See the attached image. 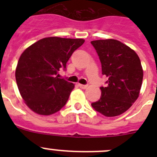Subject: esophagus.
Here are the masks:
<instances>
[{
    "label": "esophagus",
    "mask_w": 157,
    "mask_h": 157,
    "mask_svg": "<svg viewBox=\"0 0 157 157\" xmlns=\"http://www.w3.org/2000/svg\"><path fill=\"white\" fill-rule=\"evenodd\" d=\"M78 86L82 89H86L88 86L87 85H82V84H78Z\"/></svg>",
    "instance_id": "1"
}]
</instances>
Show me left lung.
<instances>
[{"label": "left lung", "mask_w": 157, "mask_h": 157, "mask_svg": "<svg viewBox=\"0 0 157 157\" xmlns=\"http://www.w3.org/2000/svg\"><path fill=\"white\" fill-rule=\"evenodd\" d=\"M101 63L102 75L108 77L101 86L100 100L91 104L94 110L107 117L123 114L138 99L143 70L133 49L114 39L92 41Z\"/></svg>", "instance_id": "obj_1"}]
</instances>
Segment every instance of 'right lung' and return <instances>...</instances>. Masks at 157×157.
<instances>
[{"label":"right lung","mask_w":157,"mask_h":157,"mask_svg":"<svg viewBox=\"0 0 157 157\" xmlns=\"http://www.w3.org/2000/svg\"><path fill=\"white\" fill-rule=\"evenodd\" d=\"M84 41L82 38L45 37L22 53L16 67V83L32 111L48 116L66 105L75 85L58 78V73L66 70L67 62Z\"/></svg>","instance_id":"add662e5"}]
</instances>
